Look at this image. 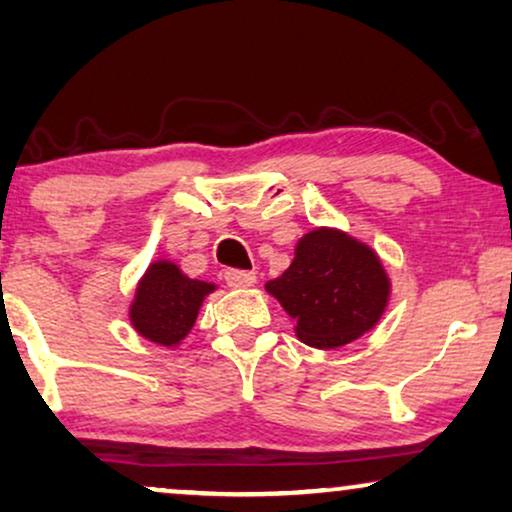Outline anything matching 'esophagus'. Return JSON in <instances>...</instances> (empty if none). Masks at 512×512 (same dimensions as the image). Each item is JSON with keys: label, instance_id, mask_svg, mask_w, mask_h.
<instances>
[{"label": "esophagus", "instance_id": "esophagus-1", "mask_svg": "<svg viewBox=\"0 0 512 512\" xmlns=\"http://www.w3.org/2000/svg\"><path fill=\"white\" fill-rule=\"evenodd\" d=\"M226 282L233 289H249V286L256 284V272L249 270H228L226 272Z\"/></svg>", "mask_w": 512, "mask_h": 512}]
</instances>
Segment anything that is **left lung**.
<instances>
[{"label":"left lung","instance_id":"1","mask_svg":"<svg viewBox=\"0 0 512 512\" xmlns=\"http://www.w3.org/2000/svg\"><path fill=\"white\" fill-rule=\"evenodd\" d=\"M265 291L296 321L305 345L340 349L380 324L391 298V279L370 244L340 228L305 233L293 261Z\"/></svg>","mask_w":512,"mask_h":512}]
</instances>
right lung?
<instances>
[{"instance_id":"right-lung-1","label":"right lung","mask_w":512,"mask_h":512,"mask_svg":"<svg viewBox=\"0 0 512 512\" xmlns=\"http://www.w3.org/2000/svg\"><path fill=\"white\" fill-rule=\"evenodd\" d=\"M219 286L191 279L170 258L153 261L135 286L128 317L142 338L160 347H179L191 333L200 307Z\"/></svg>"}]
</instances>
